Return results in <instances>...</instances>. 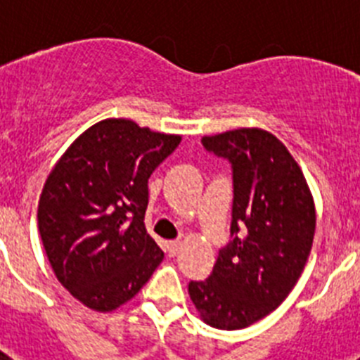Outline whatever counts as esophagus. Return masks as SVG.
<instances>
[{
	"instance_id": "1",
	"label": "esophagus",
	"mask_w": 360,
	"mask_h": 360,
	"mask_svg": "<svg viewBox=\"0 0 360 360\" xmlns=\"http://www.w3.org/2000/svg\"><path fill=\"white\" fill-rule=\"evenodd\" d=\"M180 249H182V243H180V241H167V243H165V252H167V256H176V254L180 252Z\"/></svg>"
}]
</instances>
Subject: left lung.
Returning <instances> with one entry per match:
<instances>
[{
  "label": "left lung",
  "instance_id": "1",
  "mask_svg": "<svg viewBox=\"0 0 360 360\" xmlns=\"http://www.w3.org/2000/svg\"><path fill=\"white\" fill-rule=\"evenodd\" d=\"M202 144L231 162L234 200L231 241L212 274L189 283V295L214 328H247L276 310L303 272L316 232L314 198L297 162L265 129H232Z\"/></svg>",
  "mask_w": 360,
  "mask_h": 360
}]
</instances>
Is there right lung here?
I'll list each match as a JSON object with an SVG mask.
<instances>
[{"label":"right lung","mask_w":360,"mask_h":360,"mask_svg":"<svg viewBox=\"0 0 360 360\" xmlns=\"http://www.w3.org/2000/svg\"><path fill=\"white\" fill-rule=\"evenodd\" d=\"M180 135L128 119L94 124L44 182L37 225L53 274L82 304L111 311L128 303L164 252L148 234V180Z\"/></svg>","instance_id":"obj_1"}]
</instances>
